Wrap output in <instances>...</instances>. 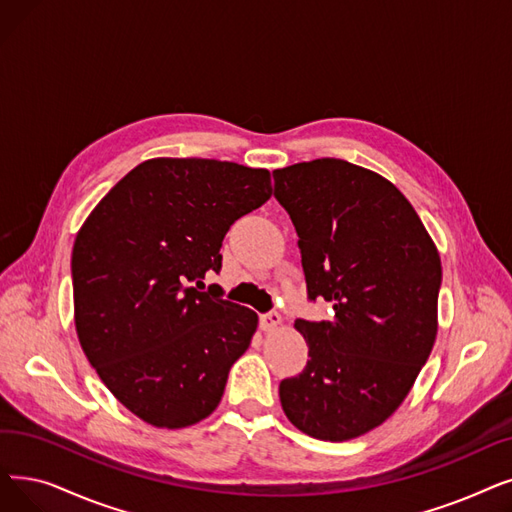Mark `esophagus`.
I'll list each match as a JSON object with an SVG mask.
<instances>
[{"instance_id":"34e87169","label":"esophagus","mask_w":512,"mask_h":512,"mask_svg":"<svg viewBox=\"0 0 512 512\" xmlns=\"http://www.w3.org/2000/svg\"><path fill=\"white\" fill-rule=\"evenodd\" d=\"M280 324H282V316L278 314V311H270V314H263V316L259 318V326H261V330H265V332L276 330Z\"/></svg>"}]
</instances>
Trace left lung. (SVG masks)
Wrapping results in <instances>:
<instances>
[{
    "label": "left lung",
    "instance_id": "left-lung-1",
    "mask_svg": "<svg viewBox=\"0 0 512 512\" xmlns=\"http://www.w3.org/2000/svg\"><path fill=\"white\" fill-rule=\"evenodd\" d=\"M274 196L299 236L307 299L335 309L295 322L309 360L280 383L282 410L316 439L360 437L404 402L433 349L439 253L408 198L347 161L276 169Z\"/></svg>",
    "mask_w": 512,
    "mask_h": 512
}]
</instances>
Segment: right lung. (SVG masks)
<instances>
[{
    "instance_id": "obj_1",
    "label": "right lung",
    "mask_w": 512,
    "mask_h": 512,
    "mask_svg": "<svg viewBox=\"0 0 512 512\" xmlns=\"http://www.w3.org/2000/svg\"><path fill=\"white\" fill-rule=\"evenodd\" d=\"M272 196L270 171L215 159H150L81 226L73 257L75 326L87 360L119 402L152 427L207 418L257 314L226 301L221 270L234 221Z\"/></svg>"
}]
</instances>
